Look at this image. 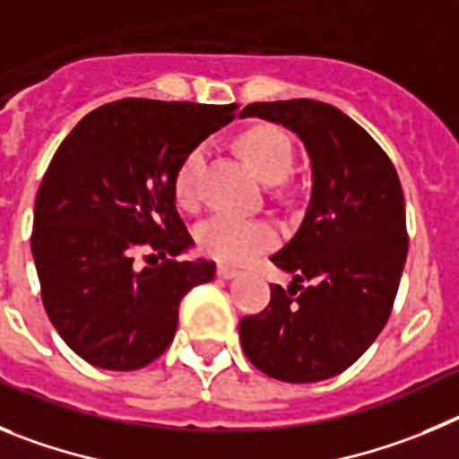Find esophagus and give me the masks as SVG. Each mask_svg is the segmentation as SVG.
<instances>
[{
	"mask_svg": "<svg viewBox=\"0 0 459 459\" xmlns=\"http://www.w3.org/2000/svg\"><path fill=\"white\" fill-rule=\"evenodd\" d=\"M235 274H238V267L226 265V263H220V265H217V276H220V279H233Z\"/></svg>",
	"mask_w": 459,
	"mask_h": 459,
	"instance_id": "esophagus-1",
	"label": "esophagus"
}]
</instances>
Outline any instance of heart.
<instances>
[{
	"instance_id": "b5f03b06",
	"label": "heart",
	"mask_w": 459,
	"mask_h": 459,
	"mask_svg": "<svg viewBox=\"0 0 459 459\" xmlns=\"http://www.w3.org/2000/svg\"><path fill=\"white\" fill-rule=\"evenodd\" d=\"M235 146L265 183H279L286 178L295 162L292 139L281 127L267 123L247 127L235 139ZM204 160L205 146H194L173 173V199L183 208H194L196 204V176L204 167ZM276 238L279 233L270 221L245 220L229 212L214 214L196 229L199 249L210 258L224 263H239L270 249L276 245Z\"/></svg>"
}]
</instances>
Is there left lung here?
Here are the masks:
<instances>
[{
	"label": "left lung",
	"instance_id": "obj_1",
	"mask_svg": "<svg viewBox=\"0 0 459 459\" xmlns=\"http://www.w3.org/2000/svg\"><path fill=\"white\" fill-rule=\"evenodd\" d=\"M242 117L297 132L311 155L313 194L295 238L272 255L292 274L290 288L272 286L270 304L239 320V342L260 373L281 382L329 379L373 345L398 295L410 247L398 171L327 102H254Z\"/></svg>",
	"mask_w": 459,
	"mask_h": 459
}]
</instances>
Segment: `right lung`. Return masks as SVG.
<instances>
[{
  "label": "right lung",
  "instance_id": "1",
  "mask_svg": "<svg viewBox=\"0 0 459 459\" xmlns=\"http://www.w3.org/2000/svg\"><path fill=\"white\" fill-rule=\"evenodd\" d=\"M238 105L123 98L89 111L56 148L34 205L31 254L49 322L75 354L137 370L164 354L180 299L214 276L173 199L180 160ZM155 264L139 271L134 258Z\"/></svg>",
  "mask_w": 459,
  "mask_h": 459
}]
</instances>
